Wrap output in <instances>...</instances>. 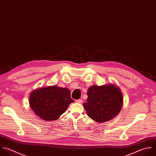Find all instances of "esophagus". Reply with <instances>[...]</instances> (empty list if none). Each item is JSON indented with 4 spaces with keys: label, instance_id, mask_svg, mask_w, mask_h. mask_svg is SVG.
<instances>
[{
    "label": "esophagus",
    "instance_id": "obj_1",
    "mask_svg": "<svg viewBox=\"0 0 156 156\" xmlns=\"http://www.w3.org/2000/svg\"><path fill=\"white\" fill-rule=\"evenodd\" d=\"M76 102L77 103H79V104H80V103H82L83 102V101L82 99H77V100H76Z\"/></svg>",
    "mask_w": 156,
    "mask_h": 156
}]
</instances>
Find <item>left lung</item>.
<instances>
[{"label": "left lung", "instance_id": "left-lung-1", "mask_svg": "<svg viewBox=\"0 0 156 156\" xmlns=\"http://www.w3.org/2000/svg\"><path fill=\"white\" fill-rule=\"evenodd\" d=\"M87 94V102L83 106L88 116L99 123L112 119L122 107V94L115 84L91 86Z\"/></svg>", "mask_w": 156, "mask_h": 156}]
</instances>
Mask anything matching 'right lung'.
Here are the masks:
<instances>
[{
	"mask_svg": "<svg viewBox=\"0 0 156 156\" xmlns=\"http://www.w3.org/2000/svg\"><path fill=\"white\" fill-rule=\"evenodd\" d=\"M74 102L68 88L56 85L35 90L29 96L31 109L41 119L48 121L57 120Z\"/></svg>",
	"mask_w": 156,
	"mask_h": 156,
	"instance_id": "1",
	"label": "right lung"
}]
</instances>
